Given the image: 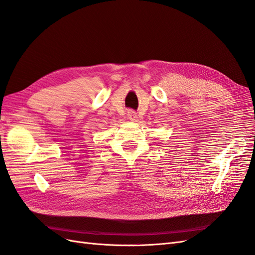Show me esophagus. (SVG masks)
I'll use <instances>...</instances> for the list:
<instances>
[{"label":"esophagus","instance_id":"1","mask_svg":"<svg viewBox=\"0 0 255 255\" xmlns=\"http://www.w3.org/2000/svg\"><path fill=\"white\" fill-rule=\"evenodd\" d=\"M129 118H130V120H135L137 117H136V114L135 113H129Z\"/></svg>","mask_w":255,"mask_h":255}]
</instances>
